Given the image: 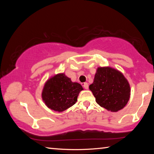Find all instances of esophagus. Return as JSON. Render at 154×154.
<instances>
[{
    "label": "esophagus",
    "mask_w": 154,
    "mask_h": 154,
    "mask_svg": "<svg viewBox=\"0 0 154 154\" xmlns=\"http://www.w3.org/2000/svg\"><path fill=\"white\" fill-rule=\"evenodd\" d=\"M82 85H83V87L84 88L85 90H88V83H82Z\"/></svg>",
    "instance_id": "obj_1"
}]
</instances>
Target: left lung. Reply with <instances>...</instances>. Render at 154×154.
<instances>
[{
    "instance_id": "8db88e82",
    "label": "left lung",
    "mask_w": 154,
    "mask_h": 154,
    "mask_svg": "<svg viewBox=\"0 0 154 154\" xmlns=\"http://www.w3.org/2000/svg\"><path fill=\"white\" fill-rule=\"evenodd\" d=\"M89 88L96 102L111 112L123 109L130 97V86L127 79L122 72L110 66L98 67Z\"/></svg>"
}]
</instances>
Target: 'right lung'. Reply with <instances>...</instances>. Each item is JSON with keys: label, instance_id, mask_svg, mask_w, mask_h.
Masks as SVG:
<instances>
[{"label": "right lung", "instance_id": "1", "mask_svg": "<svg viewBox=\"0 0 154 154\" xmlns=\"http://www.w3.org/2000/svg\"><path fill=\"white\" fill-rule=\"evenodd\" d=\"M82 85L72 82L64 72L58 73L47 80L41 93L42 100L51 110L62 112L75 105Z\"/></svg>", "mask_w": 154, "mask_h": 154}]
</instances>
